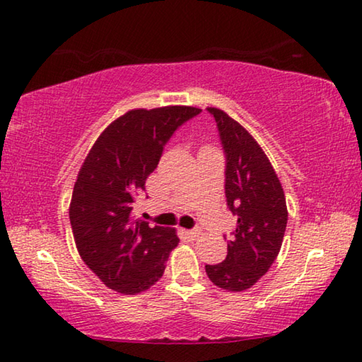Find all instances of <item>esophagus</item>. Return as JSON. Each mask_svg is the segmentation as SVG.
Returning <instances> with one entry per match:
<instances>
[{
	"mask_svg": "<svg viewBox=\"0 0 362 362\" xmlns=\"http://www.w3.org/2000/svg\"><path fill=\"white\" fill-rule=\"evenodd\" d=\"M187 235H188V238H192V240H198V238L201 236V230H188L187 231Z\"/></svg>",
	"mask_w": 362,
	"mask_h": 362,
	"instance_id": "34e87169",
	"label": "esophagus"
}]
</instances>
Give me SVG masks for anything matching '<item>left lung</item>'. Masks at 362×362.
<instances>
[{"label": "left lung", "instance_id": "1", "mask_svg": "<svg viewBox=\"0 0 362 362\" xmlns=\"http://www.w3.org/2000/svg\"><path fill=\"white\" fill-rule=\"evenodd\" d=\"M217 122L225 153V196L238 216L228 254L206 265L214 284L231 292L252 287L276 260L287 225L286 196L276 173L255 139L218 108H207Z\"/></svg>", "mask_w": 362, "mask_h": 362}]
</instances>
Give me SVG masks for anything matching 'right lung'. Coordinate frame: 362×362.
I'll list each match as a JSON object with an SVG mask.
<instances>
[{
  "instance_id": "1",
  "label": "right lung",
  "mask_w": 362,
  "mask_h": 362,
  "mask_svg": "<svg viewBox=\"0 0 362 362\" xmlns=\"http://www.w3.org/2000/svg\"><path fill=\"white\" fill-rule=\"evenodd\" d=\"M194 107L131 110L103 131L86 156L73 188L70 223L83 262L103 284L134 296L163 276L179 238L132 217V203L156 169L164 145L199 115Z\"/></svg>"
}]
</instances>
